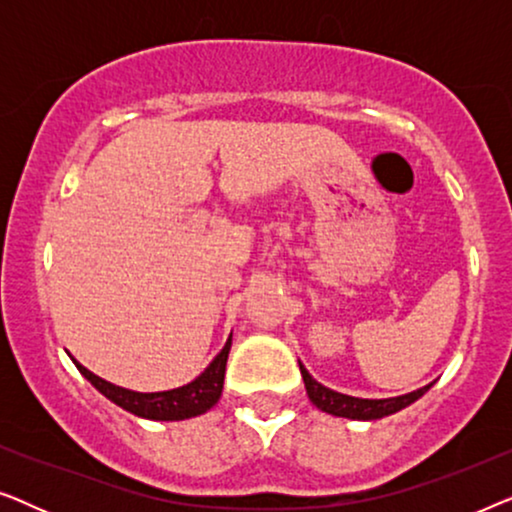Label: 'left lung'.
<instances>
[{
  "mask_svg": "<svg viewBox=\"0 0 512 512\" xmlns=\"http://www.w3.org/2000/svg\"><path fill=\"white\" fill-rule=\"evenodd\" d=\"M300 373H303L307 396H310V401L317 405L319 410L328 412V415L349 417V419H380V417L394 415V412L405 408V405L415 403L417 398L424 396V391H429L431 387V384H426L422 389L410 391V394L396 396V398H354L347 394H338V391L319 384L310 373H307L305 366H300Z\"/></svg>",
  "mask_w": 512,
  "mask_h": 512,
  "instance_id": "left-lung-1",
  "label": "left lung"
}]
</instances>
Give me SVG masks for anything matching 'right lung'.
Wrapping results in <instances>:
<instances>
[{
	"label": "right lung",
	"mask_w": 512,
	"mask_h": 512,
	"mask_svg": "<svg viewBox=\"0 0 512 512\" xmlns=\"http://www.w3.org/2000/svg\"><path fill=\"white\" fill-rule=\"evenodd\" d=\"M230 352V338L226 347L214 356V361L205 368V373L195 377L193 382L184 384L179 389L170 391H156V394H139V391H130L123 387H116L102 377L90 373L88 368H83L79 361H74V366L79 368V373L100 391L102 396H107L111 403H116L118 408L132 412V415L144 417V419H156V422H174V419H188L198 417L202 412H207L212 405L221 398L223 389V375H226V361Z\"/></svg>",
	"instance_id": "right-lung-1"
}]
</instances>
